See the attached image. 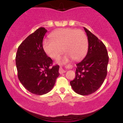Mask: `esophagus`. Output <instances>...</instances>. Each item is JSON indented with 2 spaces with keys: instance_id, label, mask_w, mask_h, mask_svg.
<instances>
[{
  "instance_id": "1",
  "label": "esophagus",
  "mask_w": 123,
  "mask_h": 123,
  "mask_svg": "<svg viewBox=\"0 0 123 123\" xmlns=\"http://www.w3.org/2000/svg\"><path fill=\"white\" fill-rule=\"evenodd\" d=\"M66 72V70H65V69H64L62 68V67H60L59 68V73H60L61 74H63V73H65Z\"/></svg>"
}]
</instances>
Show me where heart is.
<instances>
[{
  "mask_svg": "<svg viewBox=\"0 0 123 123\" xmlns=\"http://www.w3.org/2000/svg\"><path fill=\"white\" fill-rule=\"evenodd\" d=\"M50 39L44 40L43 46L46 54L54 59L65 52L62 62L69 59L79 61L85 56L88 50V40L83 31L74 28H60L53 32Z\"/></svg>",
  "mask_w": 123,
  "mask_h": 123,
  "instance_id": "obj_1",
  "label": "heart"
}]
</instances>
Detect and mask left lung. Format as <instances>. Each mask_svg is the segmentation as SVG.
I'll return each instance as SVG.
<instances>
[{
  "mask_svg": "<svg viewBox=\"0 0 123 123\" xmlns=\"http://www.w3.org/2000/svg\"><path fill=\"white\" fill-rule=\"evenodd\" d=\"M89 47L86 57L76 64L75 77L70 81L73 90L81 95H89L101 86L107 75L109 56L105 44L84 27Z\"/></svg>",
  "mask_w": 123,
  "mask_h": 123,
  "instance_id": "8db88e82",
  "label": "left lung"
}]
</instances>
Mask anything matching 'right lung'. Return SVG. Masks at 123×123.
Returning <instances> with one entry per match:
<instances>
[{
  "label": "right lung",
  "instance_id": "1",
  "mask_svg": "<svg viewBox=\"0 0 123 123\" xmlns=\"http://www.w3.org/2000/svg\"><path fill=\"white\" fill-rule=\"evenodd\" d=\"M48 31L40 27L21 43L15 57L18 77L31 93L42 95L52 89L59 75V66L52 65L43 48V39Z\"/></svg>",
  "mask_w": 123,
  "mask_h": 123
}]
</instances>
